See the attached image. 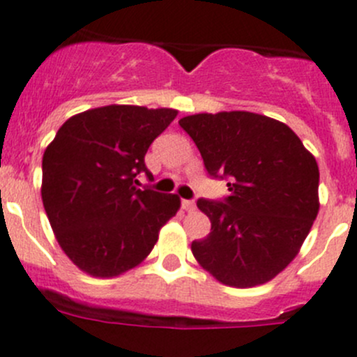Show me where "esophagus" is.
<instances>
[{
  "instance_id": "34e87169",
  "label": "esophagus",
  "mask_w": 357,
  "mask_h": 357,
  "mask_svg": "<svg viewBox=\"0 0 357 357\" xmlns=\"http://www.w3.org/2000/svg\"><path fill=\"white\" fill-rule=\"evenodd\" d=\"M182 208L185 211H194V210H196V203H194V201H190V199H183L182 201Z\"/></svg>"
}]
</instances>
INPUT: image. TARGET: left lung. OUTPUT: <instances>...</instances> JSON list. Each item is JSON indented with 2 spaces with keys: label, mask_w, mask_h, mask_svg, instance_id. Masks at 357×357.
Returning <instances> with one entry per match:
<instances>
[{
  "label": "left lung",
  "mask_w": 357,
  "mask_h": 357,
  "mask_svg": "<svg viewBox=\"0 0 357 357\" xmlns=\"http://www.w3.org/2000/svg\"><path fill=\"white\" fill-rule=\"evenodd\" d=\"M178 125L210 177L229 180L222 201L197 199L211 231L192 241V255L227 287L267 283L297 257L317 217L316 160L290 126L255 112H204Z\"/></svg>",
  "instance_id": "1"
}]
</instances>
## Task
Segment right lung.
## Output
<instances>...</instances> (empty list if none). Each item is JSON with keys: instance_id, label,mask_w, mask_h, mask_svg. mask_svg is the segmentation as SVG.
Listing matches in <instances>:
<instances>
[{"instance_id": "1", "label": "right lung", "mask_w": 357, "mask_h": 357, "mask_svg": "<svg viewBox=\"0 0 357 357\" xmlns=\"http://www.w3.org/2000/svg\"><path fill=\"white\" fill-rule=\"evenodd\" d=\"M175 109L105 105L67 119L43 154L41 197L60 248L86 274L139 266L180 208L177 194L144 187L147 149Z\"/></svg>"}]
</instances>
